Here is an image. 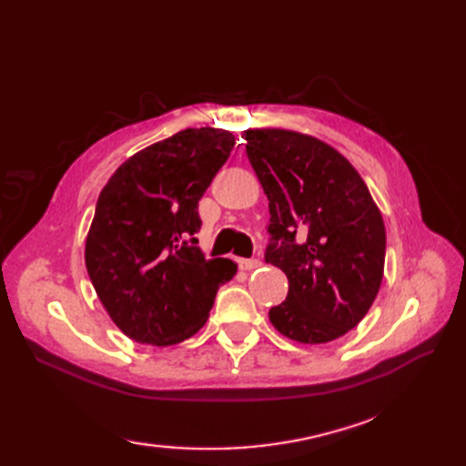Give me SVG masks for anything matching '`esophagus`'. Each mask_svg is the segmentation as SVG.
<instances>
[{
	"mask_svg": "<svg viewBox=\"0 0 466 466\" xmlns=\"http://www.w3.org/2000/svg\"><path fill=\"white\" fill-rule=\"evenodd\" d=\"M238 266H241L243 270H257L258 266H262V262L258 258H241L238 260Z\"/></svg>",
	"mask_w": 466,
	"mask_h": 466,
	"instance_id": "1",
	"label": "esophagus"
}]
</instances>
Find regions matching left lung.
I'll return each instance as SVG.
<instances>
[{"instance_id": "8db88e82", "label": "left lung", "mask_w": 466, "mask_h": 466, "mask_svg": "<svg viewBox=\"0 0 466 466\" xmlns=\"http://www.w3.org/2000/svg\"><path fill=\"white\" fill-rule=\"evenodd\" d=\"M247 157L270 208L266 262L288 276L274 329L327 344L368 315L385 270V223L351 163L320 139L279 128L247 130Z\"/></svg>"}]
</instances>
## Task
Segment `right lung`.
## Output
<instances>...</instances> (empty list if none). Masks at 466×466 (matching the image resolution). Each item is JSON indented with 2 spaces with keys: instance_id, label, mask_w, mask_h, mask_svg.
Masks as SVG:
<instances>
[{
  "instance_id": "right-lung-1",
  "label": "right lung",
  "mask_w": 466,
  "mask_h": 466,
  "mask_svg": "<svg viewBox=\"0 0 466 466\" xmlns=\"http://www.w3.org/2000/svg\"><path fill=\"white\" fill-rule=\"evenodd\" d=\"M235 136L187 128L126 159L98 194L86 266L112 322L139 344L173 346L198 332L229 258L206 260L198 202Z\"/></svg>"
}]
</instances>
